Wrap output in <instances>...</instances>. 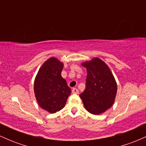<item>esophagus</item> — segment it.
Masks as SVG:
<instances>
[{"instance_id": "esophagus-1", "label": "esophagus", "mask_w": 146, "mask_h": 146, "mask_svg": "<svg viewBox=\"0 0 146 146\" xmlns=\"http://www.w3.org/2000/svg\"><path fill=\"white\" fill-rule=\"evenodd\" d=\"M72 93H75V94H78V93H79V90L77 89L76 88H73V89H72Z\"/></svg>"}]
</instances>
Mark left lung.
Segmentation results:
<instances>
[{
    "instance_id": "obj_1",
    "label": "left lung",
    "mask_w": 146,
    "mask_h": 146,
    "mask_svg": "<svg viewBox=\"0 0 146 146\" xmlns=\"http://www.w3.org/2000/svg\"><path fill=\"white\" fill-rule=\"evenodd\" d=\"M82 66L87 70L86 88L80 95L84 106L94 115L104 113L113 106L117 94L113 73L108 65L98 58L82 63Z\"/></svg>"
}]
</instances>
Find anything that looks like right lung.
<instances>
[{
  "label": "right lung",
  "mask_w": 146,
  "mask_h": 146,
  "mask_svg": "<svg viewBox=\"0 0 146 146\" xmlns=\"http://www.w3.org/2000/svg\"><path fill=\"white\" fill-rule=\"evenodd\" d=\"M64 64L56 58H48L42 65L34 81V93L38 104L50 113L64 107L71 89L61 75Z\"/></svg>",
  "instance_id": "add662e5"
}]
</instances>
